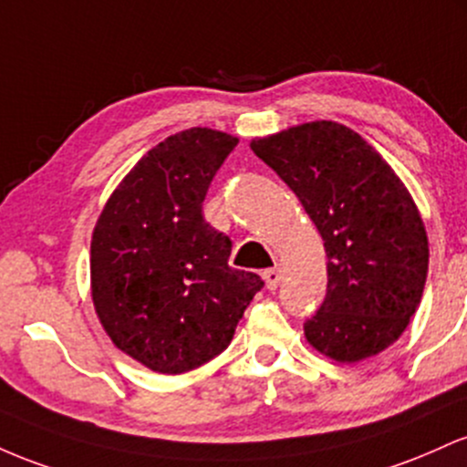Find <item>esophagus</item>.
<instances>
[{
	"mask_svg": "<svg viewBox=\"0 0 467 467\" xmlns=\"http://www.w3.org/2000/svg\"><path fill=\"white\" fill-rule=\"evenodd\" d=\"M262 277H265V282H266V289L274 291V289H277V285H280V280H282V269L277 265L271 266V269L265 271V275Z\"/></svg>",
	"mask_w": 467,
	"mask_h": 467,
	"instance_id": "1",
	"label": "esophagus"
}]
</instances>
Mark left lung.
Wrapping results in <instances>:
<instances>
[{
  "instance_id": "8db88e82",
  "label": "left lung",
  "mask_w": 467,
  "mask_h": 467,
  "mask_svg": "<svg viewBox=\"0 0 467 467\" xmlns=\"http://www.w3.org/2000/svg\"><path fill=\"white\" fill-rule=\"evenodd\" d=\"M249 145L300 198L327 249V297L304 324L306 342L342 364L389 348L421 302L431 258L408 187L373 145L335 120Z\"/></svg>"
}]
</instances>
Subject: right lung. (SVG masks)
Returning <instances> with one entry per match:
<instances>
[{
  "instance_id": "1",
  "label": "right lung",
  "mask_w": 467,
  "mask_h": 467,
  "mask_svg": "<svg viewBox=\"0 0 467 467\" xmlns=\"http://www.w3.org/2000/svg\"><path fill=\"white\" fill-rule=\"evenodd\" d=\"M238 139L190 128L151 148L109 193L90 243L103 331L145 368L181 375L213 359L265 282L229 266L232 240L202 201Z\"/></svg>"
}]
</instances>
